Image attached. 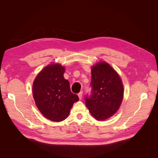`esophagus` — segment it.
Returning <instances> with one entry per match:
<instances>
[{
	"label": "esophagus",
	"instance_id": "esophagus-1",
	"mask_svg": "<svg viewBox=\"0 0 158 158\" xmlns=\"http://www.w3.org/2000/svg\"><path fill=\"white\" fill-rule=\"evenodd\" d=\"M78 98L80 99H82V92H80V93H78Z\"/></svg>",
	"mask_w": 158,
	"mask_h": 158
}]
</instances>
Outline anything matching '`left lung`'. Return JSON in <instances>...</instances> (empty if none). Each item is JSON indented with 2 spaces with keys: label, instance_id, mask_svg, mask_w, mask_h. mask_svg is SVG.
Returning a JSON list of instances; mask_svg holds the SVG:
<instances>
[{
  "label": "left lung",
  "instance_id": "obj_1",
  "mask_svg": "<svg viewBox=\"0 0 158 158\" xmlns=\"http://www.w3.org/2000/svg\"><path fill=\"white\" fill-rule=\"evenodd\" d=\"M91 94L85 96V106L99 121L106 120L115 113L123 98V85L118 74L106 63L92 69Z\"/></svg>",
  "mask_w": 158,
  "mask_h": 158
}]
</instances>
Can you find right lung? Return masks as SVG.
<instances>
[{"label":"right lung","instance_id":"obj_1","mask_svg":"<svg viewBox=\"0 0 158 158\" xmlns=\"http://www.w3.org/2000/svg\"><path fill=\"white\" fill-rule=\"evenodd\" d=\"M64 68L59 64L46 66L33 84V95L37 108L53 121H62L68 117L74 103L79 98L71 92L69 82L64 78Z\"/></svg>","mask_w":158,"mask_h":158}]
</instances>
